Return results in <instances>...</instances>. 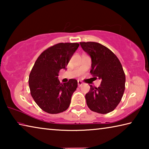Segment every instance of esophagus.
Here are the masks:
<instances>
[{"label": "esophagus", "mask_w": 149, "mask_h": 149, "mask_svg": "<svg viewBox=\"0 0 149 149\" xmlns=\"http://www.w3.org/2000/svg\"><path fill=\"white\" fill-rule=\"evenodd\" d=\"M77 84H78V86L79 87H81L83 85H84V82L81 81H77Z\"/></svg>", "instance_id": "esophagus-1"}]
</instances>
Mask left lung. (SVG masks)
Here are the masks:
<instances>
[{
	"instance_id": "obj_1",
	"label": "left lung",
	"mask_w": 149,
	"mask_h": 149,
	"mask_svg": "<svg viewBox=\"0 0 149 149\" xmlns=\"http://www.w3.org/2000/svg\"><path fill=\"white\" fill-rule=\"evenodd\" d=\"M81 47L91 58L90 73L101 80L99 87L90 85L85 95L91 110L107 114L114 110L122 100L125 91V75L119 59L104 45L95 42H80Z\"/></svg>"
}]
</instances>
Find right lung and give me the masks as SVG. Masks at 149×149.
Masks as SVG:
<instances>
[{
	"mask_svg": "<svg viewBox=\"0 0 149 149\" xmlns=\"http://www.w3.org/2000/svg\"><path fill=\"white\" fill-rule=\"evenodd\" d=\"M79 46L77 42L54 45L44 50L35 62L29 76L30 92L37 104L49 114H58L69 107L77 81L70 79L62 84L58 76L60 70H66Z\"/></svg>",
	"mask_w": 149,
	"mask_h": 149,
	"instance_id": "obj_1",
	"label": "right lung"
}]
</instances>
